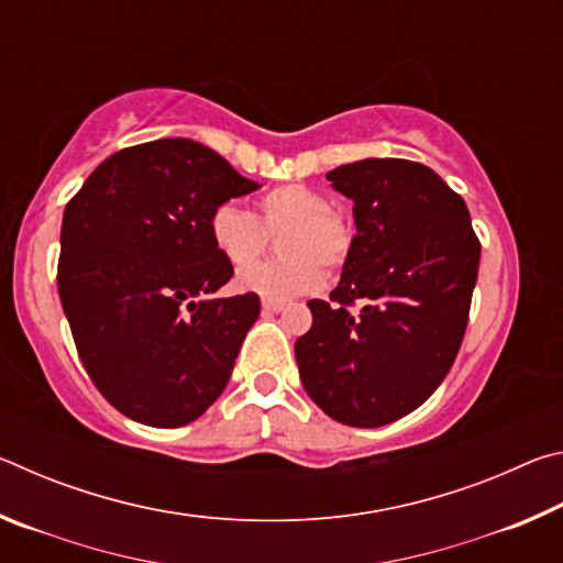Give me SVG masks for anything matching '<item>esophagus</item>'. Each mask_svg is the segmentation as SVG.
I'll return each mask as SVG.
<instances>
[{"instance_id": "obj_1", "label": "esophagus", "mask_w": 563, "mask_h": 563, "mask_svg": "<svg viewBox=\"0 0 563 563\" xmlns=\"http://www.w3.org/2000/svg\"><path fill=\"white\" fill-rule=\"evenodd\" d=\"M263 310H265V312H280V310H285V302H278V300H263Z\"/></svg>"}]
</instances>
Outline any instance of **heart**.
Returning a JSON list of instances; mask_svg holds the SVG:
<instances>
[{
  "instance_id": "heart-1",
  "label": "heart",
  "mask_w": 563,
  "mask_h": 563,
  "mask_svg": "<svg viewBox=\"0 0 563 563\" xmlns=\"http://www.w3.org/2000/svg\"><path fill=\"white\" fill-rule=\"evenodd\" d=\"M247 213L233 203L218 206L208 233L221 258L235 271L252 264L267 246V235L289 228L282 239L283 264H266L238 273L235 285L265 300H290L322 288L325 271L345 265L352 251L350 223L330 208L325 194L302 184L275 186L255 201Z\"/></svg>"
}]
</instances>
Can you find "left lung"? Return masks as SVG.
I'll list each match as a JSON object with an SVG mask.
<instances>
[{
  "label": "left lung",
  "instance_id": "obj_1",
  "mask_svg": "<svg viewBox=\"0 0 563 563\" xmlns=\"http://www.w3.org/2000/svg\"><path fill=\"white\" fill-rule=\"evenodd\" d=\"M328 180L355 203L357 235L330 302H308L312 328L295 342V360L305 393L328 417L383 427L450 373L482 245L462 196L415 161H355Z\"/></svg>",
  "mask_w": 563,
  "mask_h": 563
}]
</instances>
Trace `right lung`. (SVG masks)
<instances>
[{"label": "right lung", "instance_id": "1", "mask_svg": "<svg viewBox=\"0 0 563 563\" xmlns=\"http://www.w3.org/2000/svg\"><path fill=\"white\" fill-rule=\"evenodd\" d=\"M255 188L213 148L158 139L109 156L66 203L62 308L91 383L121 415L170 430L221 397L261 298H216L233 268L208 221Z\"/></svg>", "mask_w": 563, "mask_h": 563}]
</instances>
